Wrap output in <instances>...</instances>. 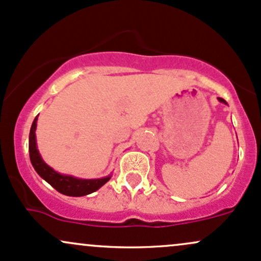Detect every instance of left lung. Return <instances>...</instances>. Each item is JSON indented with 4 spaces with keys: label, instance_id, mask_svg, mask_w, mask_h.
Segmentation results:
<instances>
[{
    "label": "left lung",
    "instance_id": "obj_1",
    "mask_svg": "<svg viewBox=\"0 0 261 261\" xmlns=\"http://www.w3.org/2000/svg\"><path fill=\"white\" fill-rule=\"evenodd\" d=\"M218 100H219L220 102H223V104H227V101H225L224 99H222V98H218Z\"/></svg>",
    "mask_w": 261,
    "mask_h": 261
}]
</instances>
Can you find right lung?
I'll list each match as a JSON object with an SVG mask.
<instances>
[{
    "mask_svg": "<svg viewBox=\"0 0 261 261\" xmlns=\"http://www.w3.org/2000/svg\"><path fill=\"white\" fill-rule=\"evenodd\" d=\"M37 119H38V116H36V119H34L30 133V159L36 172L44 181L49 183L54 190L58 191L59 193L65 194V196L82 197L98 191L101 186H104L111 178V176H108L98 179H82L73 176H68V174L58 173L53 168L49 167L47 163L43 161L41 154H39L38 148H37Z\"/></svg>",
    "mask_w": 261,
    "mask_h": 261,
    "instance_id": "add662e5",
    "label": "right lung"
}]
</instances>
